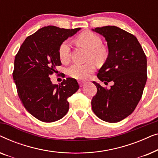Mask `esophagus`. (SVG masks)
<instances>
[{"instance_id":"34e87169","label":"esophagus","mask_w":158,"mask_h":158,"mask_svg":"<svg viewBox=\"0 0 158 158\" xmlns=\"http://www.w3.org/2000/svg\"><path fill=\"white\" fill-rule=\"evenodd\" d=\"M78 83L80 85V87H83V86L85 85V82H83V81H79Z\"/></svg>"}]
</instances>
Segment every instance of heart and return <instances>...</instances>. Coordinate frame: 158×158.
<instances>
[{
    "label": "heart",
    "mask_w": 158,
    "mask_h": 158,
    "mask_svg": "<svg viewBox=\"0 0 158 158\" xmlns=\"http://www.w3.org/2000/svg\"><path fill=\"white\" fill-rule=\"evenodd\" d=\"M77 42L88 50V60H94L100 62L107 56V49L102 45L100 36L91 31H85L79 34L76 38ZM70 46L68 41H64L60 44L58 49V55L60 61L66 62L70 58ZM95 67L91 62L81 64L74 63L68 68V74L73 78L84 80L89 77L94 72Z\"/></svg>",
    "instance_id": "b5f03b06"
}]
</instances>
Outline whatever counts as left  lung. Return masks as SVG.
Instances as JSON below:
<instances>
[{
	"instance_id": "8db88e82",
	"label": "left lung",
	"mask_w": 158,
	"mask_h": 158,
	"mask_svg": "<svg viewBox=\"0 0 158 158\" xmlns=\"http://www.w3.org/2000/svg\"><path fill=\"white\" fill-rule=\"evenodd\" d=\"M93 31L104 36L109 48L106 61L97 77L110 89L93 82L97 93L91 101L94 114L110 123L120 122L130 115L142 98L145 86L147 57L135 36L115 26L97 27Z\"/></svg>"
}]
</instances>
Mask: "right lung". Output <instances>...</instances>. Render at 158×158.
Masks as SVG:
<instances>
[{
    "instance_id": "1",
    "label": "right lung",
    "mask_w": 158,
    "mask_h": 158,
    "mask_svg": "<svg viewBox=\"0 0 158 158\" xmlns=\"http://www.w3.org/2000/svg\"><path fill=\"white\" fill-rule=\"evenodd\" d=\"M80 29L43 27L26 38L15 57L13 78L19 98L42 122H54L63 117L69 110L68 98L78 90L74 78L67 77L54 85L49 76L62 64L58 55L60 44Z\"/></svg>"
}]
</instances>
